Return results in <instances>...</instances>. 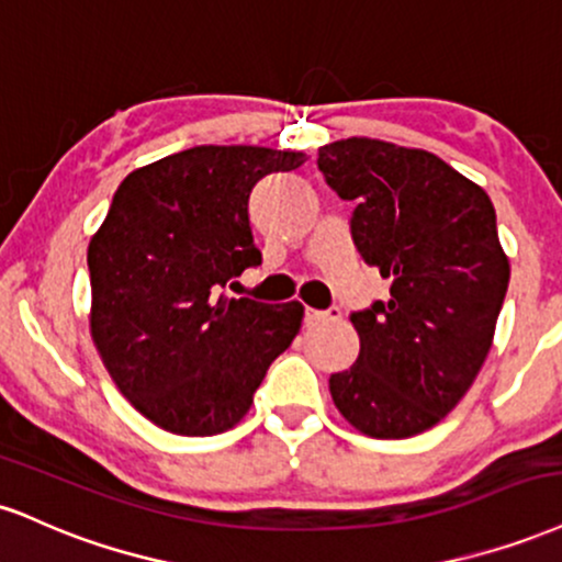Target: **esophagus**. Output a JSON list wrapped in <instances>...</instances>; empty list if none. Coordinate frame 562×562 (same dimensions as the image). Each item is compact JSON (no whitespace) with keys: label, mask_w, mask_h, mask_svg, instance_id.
Segmentation results:
<instances>
[{"label":"esophagus","mask_w":562,"mask_h":562,"mask_svg":"<svg viewBox=\"0 0 562 562\" xmlns=\"http://www.w3.org/2000/svg\"><path fill=\"white\" fill-rule=\"evenodd\" d=\"M341 318V310L339 307H328V310H305V323L307 326H315V323H326V321H339Z\"/></svg>","instance_id":"obj_1"}]
</instances>
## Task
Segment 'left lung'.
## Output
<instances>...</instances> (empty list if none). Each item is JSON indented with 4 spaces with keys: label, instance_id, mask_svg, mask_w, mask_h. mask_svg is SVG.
Returning a JSON list of instances; mask_svg holds the SVG:
<instances>
[{
    "label": "left lung",
    "instance_id": "left-lung-1",
    "mask_svg": "<svg viewBox=\"0 0 562 562\" xmlns=\"http://www.w3.org/2000/svg\"><path fill=\"white\" fill-rule=\"evenodd\" d=\"M318 170L355 202L349 234L392 279L389 300L349 315L360 355L331 373L334 405L373 439L437 426L471 389L503 310L510 266L486 191L437 155L379 138H341Z\"/></svg>",
    "mask_w": 562,
    "mask_h": 562
}]
</instances>
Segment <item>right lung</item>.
Masks as SVG:
<instances>
[{
	"mask_svg": "<svg viewBox=\"0 0 562 562\" xmlns=\"http://www.w3.org/2000/svg\"><path fill=\"white\" fill-rule=\"evenodd\" d=\"M302 151L191 147L123 178L89 244L91 336L123 397L181 437H213L247 415L305 307L231 300L262 262L249 196L300 168Z\"/></svg>",
	"mask_w": 562,
	"mask_h": 562,
	"instance_id": "right-lung-1",
	"label": "right lung"
}]
</instances>
